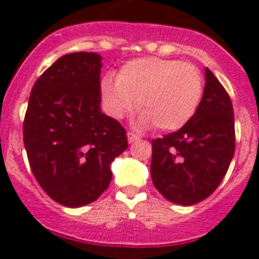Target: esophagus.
Masks as SVG:
<instances>
[{"label":"esophagus","instance_id":"1","mask_svg":"<svg viewBox=\"0 0 259 259\" xmlns=\"http://www.w3.org/2000/svg\"><path fill=\"white\" fill-rule=\"evenodd\" d=\"M138 140H140V137H138V136H136V134L134 133H127V141H129V144H133V142H136V141H138Z\"/></svg>","mask_w":259,"mask_h":259}]
</instances>
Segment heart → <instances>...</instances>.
I'll return each instance as SVG.
<instances>
[{"mask_svg": "<svg viewBox=\"0 0 259 259\" xmlns=\"http://www.w3.org/2000/svg\"><path fill=\"white\" fill-rule=\"evenodd\" d=\"M106 111L121 119L136 107L138 125L152 123L162 132L183 127L195 115L203 95L200 71L191 63L173 59L142 58L122 66L118 76L107 74L101 82Z\"/></svg>", "mask_w": 259, "mask_h": 259, "instance_id": "obj_1", "label": "heart"}]
</instances>
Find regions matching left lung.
Masks as SVG:
<instances>
[{
    "label": "left lung",
    "instance_id": "8db88e82",
    "mask_svg": "<svg viewBox=\"0 0 259 259\" xmlns=\"http://www.w3.org/2000/svg\"><path fill=\"white\" fill-rule=\"evenodd\" d=\"M234 150L233 103L205 68L204 93L195 115L177 132L152 141V181L166 200L196 204L219 187Z\"/></svg>",
    "mask_w": 259,
    "mask_h": 259
}]
</instances>
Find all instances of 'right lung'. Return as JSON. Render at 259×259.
I'll return each instance as SVG.
<instances>
[{"mask_svg": "<svg viewBox=\"0 0 259 259\" xmlns=\"http://www.w3.org/2000/svg\"><path fill=\"white\" fill-rule=\"evenodd\" d=\"M102 56L59 58L36 80L24 119L30 169L46 193L71 208L109 187L114 158L127 148L126 130L101 110Z\"/></svg>", "mask_w": 259, "mask_h": 259, "instance_id": "1", "label": "right lung"}]
</instances>
